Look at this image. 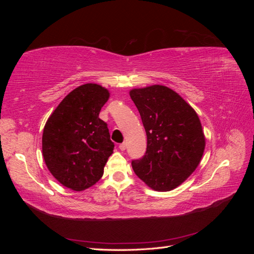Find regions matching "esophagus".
Instances as JSON below:
<instances>
[{"label":"esophagus","mask_w":254,"mask_h":254,"mask_svg":"<svg viewBox=\"0 0 254 254\" xmlns=\"http://www.w3.org/2000/svg\"><path fill=\"white\" fill-rule=\"evenodd\" d=\"M119 147H120V149L121 150H125L126 149V147H127V145H126V143L124 142V143H121L120 145H119Z\"/></svg>","instance_id":"1"}]
</instances>
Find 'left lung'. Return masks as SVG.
I'll return each instance as SVG.
<instances>
[{
    "mask_svg": "<svg viewBox=\"0 0 254 254\" xmlns=\"http://www.w3.org/2000/svg\"><path fill=\"white\" fill-rule=\"evenodd\" d=\"M130 97L147 135L145 155L132 160L133 171L152 190H174L203 155L205 139L198 115L178 93L159 84L133 89Z\"/></svg>",
    "mask_w": 254,
    "mask_h": 254,
    "instance_id": "1",
    "label": "left lung"
}]
</instances>
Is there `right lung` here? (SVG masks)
<instances>
[{"label":"right lung","mask_w":254,"mask_h":254,"mask_svg":"<svg viewBox=\"0 0 254 254\" xmlns=\"http://www.w3.org/2000/svg\"><path fill=\"white\" fill-rule=\"evenodd\" d=\"M108 98V90L99 84H82L63 99L44 126L45 164L68 189L83 190L94 186L112 155L109 129L98 117Z\"/></svg>","instance_id":"add662e5"}]
</instances>
